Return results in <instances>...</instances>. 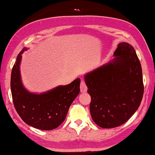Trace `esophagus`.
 <instances>
[{
  "mask_svg": "<svg viewBox=\"0 0 155 155\" xmlns=\"http://www.w3.org/2000/svg\"><path fill=\"white\" fill-rule=\"evenodd\" d=\"M80 89H81V92L82 93H84L86 91H87L88 88L87 86H86V84H85V82L84 81H81V86H80Z\"/></svg>",
  "mask_w": 155,
  "mask_h": 155,
  "instance_id": "34e87169",
  "label": "esophagus"
}]
</instances>
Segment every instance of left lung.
<instances>
[{
    "label": "left lung",
    "mask_w": 155,
    "mask_h": 155,
    "mask_svg": "<svg viewBox=\"0 0 155 155\" xmlns=\"http://www.w3.org/2000/svg\"><path fill=\"white\" fill-rule=\"evenodd\" d=\"M114 56L84 77L91 96L90 112L102 128L125 123L138 109L143 96L142 69L135 49L121 42Z\"/></svg>",
    "instance_id": "1"
}]
</instances>
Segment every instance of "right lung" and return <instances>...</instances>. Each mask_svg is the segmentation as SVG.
<instances>
[{
	"mask_svg": "<svg viewBox=\"0 0 155 155\" xmlns=\"http://www.w3.org/2000/svg\"><path fill=\"white\" fill-rule=\"evenodd\" d=\"M26 50L24 48L18 55L12 70L10 88L14 106L28 125L41 130H52L65 120L69 107L80 92L81 79L41 94L29 92L21 82L20 70L21 54Z\"/></svg>",
	"mask_w": 155,
	"mask_h": 155,
	"instance_id": "add662e5",
	"label": "right lung"
}]
</instances>
